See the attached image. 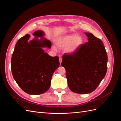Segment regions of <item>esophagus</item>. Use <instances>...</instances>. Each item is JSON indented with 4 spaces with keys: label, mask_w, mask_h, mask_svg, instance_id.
Listing matches in <instances>:
<instances>
[{
    "label": "esophagus",
    "mask_w": 121,
    "mask_h": 121,
    "mask_svg": "<svg viewBox=\"0 0 121 121\" xmlns=\"http://www.w3.org/2000/svg\"><path fill=\"white\" fill-rule=\"evenodd\" d=\"M59 60H60V64H61V62H62V60H62V58H61V57H60V58H59Z\"/></svg>",
    "instance_id": "1"
}]
</instances>
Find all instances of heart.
<instances>
[{
    "label": "heart",
    "instance_id": "obj_1",
    "mask_svg": "<svg viewBox=\"0 0 121 121\" xmlns=\"http://www.w3.org/2000/svg\"><path fill=\"white\" fill-rule=\"evenodd\" d=\"M83 40L81 36L76 34L67 35L58 38L56 40V45L60 48H65L69 53L75 52L81 46ZM54 49L56 48L53 47Z\"/></svg>",
    "mask_w": 121,
    "mask_h": 121
}]
</instances>
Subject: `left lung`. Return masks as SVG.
Returning <instances> with one entry per match:
<instances>
[{"label":"left lung","mask_w":121,"mask_h":121,"mask_svg":"<svg viewBox=\"0 0 121 121\" xmlns=\"http://www.w3.org/2000/svg\"><path fill=\"white\" fill-rule=\"evenodd\" d=\"M85 34L88 42L74 52L65 53L61 63L65 69L69 88L79 94L95 90L108 69V55L103 42L90 33Z\"/></svg>","instance_id":"1"}]
</instances>
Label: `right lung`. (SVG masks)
<instances>
[{
  "label": "right lung",
  "mask_w": 121,
  "mask_h": 121,
  "mask_svg": "<svg viewBox=\"0 0 121 121\" xmlns=\"http://www.w3.org/2000/svg\"><path fill=\"white\" fill-rule=\"evenodd\" d=\"M33 35L41 37L44 33L36 31ZM26 34L17 41L12 54L11 69L14 79L24 92L39 95L45 93L50 86L54 71L60 66L59 57L51 56L42 47L50 48L52 43L44 37L29 42Z\"/></svg>",
  "instance_id": "add662e5"
}]
</instances>
